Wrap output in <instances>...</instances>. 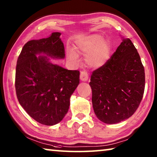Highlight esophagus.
<instances>
[{
  "label": "esophagus",
  "mask_w": 157,
  "mask_h": 157,
  "mask_svg": "<svg viewBox=\"0 0 157 157\" xmlns=\"http://www.w3.org/2000/svg\"><path fill=\"white\" fill-rule=\"evenodd\" d=\"M79 78H80V79L83 82H86L89 79V75L86 71H82L80 73V75H79Z\"/></svg>",
  "instance_id": "34e87169"
}]
</instances>
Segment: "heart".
Instances as JSON below:
<instances>
[{
	"instance_id": "obj_1",
	"label": "heart",
	"mask_w": 157,
	"mask_h": 157,
	"mask_svg": "<svg viewBox=\"0 0 157 157\" xmlns=\"http://www.w3.org/2000/svg\"><path fill=\"white\" fill-rule=\"evenodd\" d=\"M75 50L85 56V62L91 68H100L109 59L111 46L104 37L98 34H94L79 41ZM67 56L71 62L78 63V56L73 50H69Z\"/></svg>"
}]
</instances>
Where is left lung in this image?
Here are the masks:
<instances>
[{
  "mask_svg": "<svg viewBox=\"0 0 157 157\" xmlns=\"http://www.w3.org/2000/svg\"><path fill=\"white\" fill-rule=\"evenodd\" d=\"M123 41L107 63L93 72L92 104L100 121L116 124L132 116L145 89V71L129 39Z\"/></svg>",
  "mask_w": 157,
  "mask_h": 157,
  "instance_id": "left-lung-1",
  "label": "left lung"
}]
</instances>
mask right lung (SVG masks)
<instances>
[{
    "label": "right lung",
    "mask_w": 157,
    "mask_h": 157,
    "mask_svg": "<svg viewBox=\"0 0 157 157\" xmlns=\"http://www.w3.org/2000/svg\"><path fill=\"white\" fill-rule=\"evenodd\" d=\"M60 33L27 42L18 57L15 88L18 102L36 122L52 126L62 121L79 83V71L50 62L64 59Z\"/></svg>",
    "instance_id": "obj_1"
}]
</instances>
